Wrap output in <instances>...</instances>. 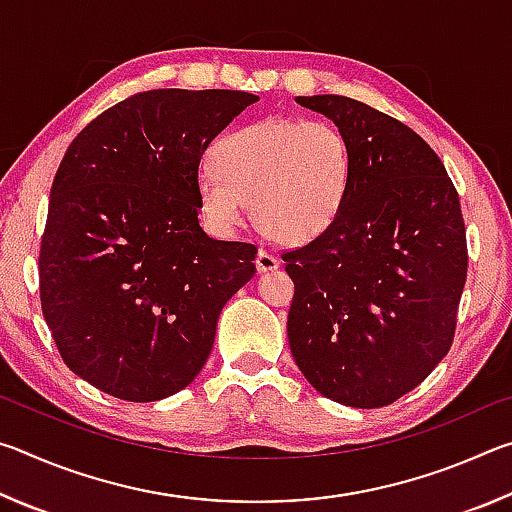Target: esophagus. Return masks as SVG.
<instances>
[{
	"instance_id": "esophagus-1",
	"label": "esophagus",
	"mask_w": 512,
	"mask_h": 512,
	"mask_svg": "<svg viewBox=\"0 0 512 512\" xmlns=\"http://www.w3.org/2000/svg\"><path fill=\"white\" fill-rule=\"evenodd\" d=\"M255 266L259 273H268V271H275L277 266H280V259H277L273 253H268V250L259 248L257 259H255Z\"/></svg>"
}]
</instances>
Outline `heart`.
Here are the masks:
<instances>
[{"label": "heart", "instance_id": "heart-1", "mask_svg": "<svg viewBox=\"0 0 512 512\" xmlns=\"http://www.w3.org/2000/svg\"><path fill=\"white\" fill-rule=\"evenodd\" d=\"M352 171L350 140L332 121L271 117L216 142L212 167L198 176V205L223 235L250 205L266 237L307 244L339 219Z\"/></svg>", "mask_w": 512, "mask_h": 512}]
</instances>
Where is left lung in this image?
<instances>
[{"mask_svg":"<svg viewBox=\"0 0 512 512\" xmlns=\"http://www.w3.org/2000/svg\"><path fill=\"white\" fill-rule=\"evenodd\" d=\"M296 101L341 128L354 171L332 228L282 255L296 284L291 354L320 395L379 409L452 348L467 277L461 203L436 151L402 121L339 94Z\"/></svg>","mask_w":512,"mask_h":512,"instance_id":"left-lung-1","label":"left lung"}]
</instances>
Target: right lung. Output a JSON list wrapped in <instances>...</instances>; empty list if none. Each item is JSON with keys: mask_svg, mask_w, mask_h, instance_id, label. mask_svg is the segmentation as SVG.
Returning a JSON list of instances; mask_svg holds the SVG:
<instances>
[{"mask_svg": "<svg viewBox=\"0 0 512 512\" xmlns=\"http://www.w3.org/2000/svg\"><path fill=\"white\" fill-rule=\"evenodd\" d=\"M259 97L149 90L67 146L40 241L42 314L67 368L126 402L183 391L210 357L257 248L198 225V164Z\"/></svg>", "mask_w": 512, "mask_h": 512, "instance_id": "add662e5", "label": "right lung"}]
</instances>
